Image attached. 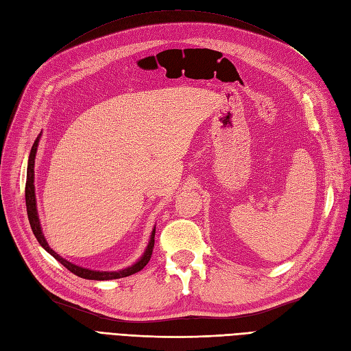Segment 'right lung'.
<instances>
[{"instance_id": "add662e5", "label": "right lung", "mask_w": 351, "mask_h": 351, "mask_svg": "<svg viewBox=\"0 0 351 351\" xmlns=\"http://www.w3.org/2000/svg\"><path fill=\"white\" fill-rule=\"evenodd\" d=\"M38 142H39V137L35 141L34 146H32V151H30V156H29V162H27V177H26V190H25V195H26V208H27V218L30 222V227L32 231H34V234L36 237V240L39 241V244L42 247H44L49 254H52L61 265H64V267L73 272L74 275H77L80 278H86V280H97V281H105V280H117V278H124V277H129V275H133L136 272L142 271L146 263L151 261L152 256V249H154V244H155V230L152 231V236H151V241L147 244V249L145 252V254L142 256V259L139 262H136L134 265H132L130 268H125L121 271H117V272H99V271H90L86 268H82L77 267V265H74L66 259H62L60 254H57L54 250H52L48 243L42 234V230H40V224H39V218H38V210H36V197H35V184H34V180H35V173H34V167H35V156H36V149H38Z\"/></svg>"}]
</instances>
